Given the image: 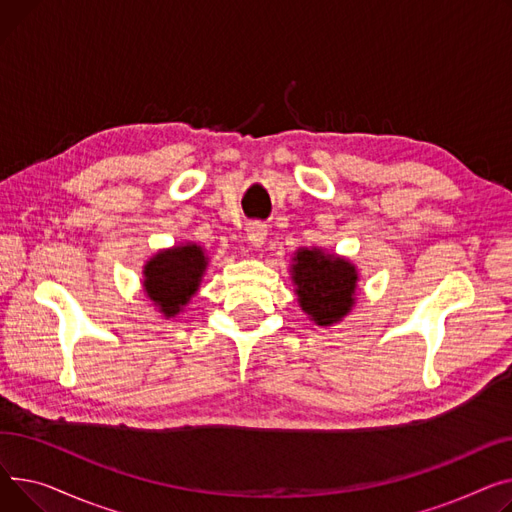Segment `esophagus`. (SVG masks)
Wrapping results in <instances>:
<instances>
[{
  "instance_id": "34e87169",
  "label": "esophagus",
  "mask_w": 512,
  "mask_h": 512,
  "mask_svg": "<svg viewBox=\"0 0 512 512\" xmlns=\"http://www.w3.org/2000/svg\"><path fill=\"white\" fill-rule=\"evenodd\" d=\"M266 225L264 223H258V221H254V223H248V227H246V233H248V242L254 246V248H260L262 244H264V239H266Z\"/></svg>"
}]
</instances>
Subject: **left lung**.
I'll return each instance as SVG.
<instances>
[{
  "label": "left lung",
  "instance_id": "8db88e82",
  "mask_svg": "<svg viewBox=\"0 0 512 512\" xmlns=\"http://www.w3.org/2000/svg\"><path fill=\"white\" fill-rule=\"evenodd\" d=\"M357 268L341 256L318 248H299L291 264V281L299 308L318 326L343 320L355 304Z\"/></svg>",
  "mask_w": 512,
  "mask_h": 512
}]
</instances>
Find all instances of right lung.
I'll return each instance as SVG.
<instances>
[{
	"label": "right lung",
	"mask_w": 512,
	"mask_h": 512,
	"mask_svg": "<svg viewBox=\"0 0 512 512\" xmlns=\"http://www.w3.org/2000/svg\"><path fill=\"white\" fill-rule=\"evenodd\" d=\"M208 258L198 244L161 250L144 264L142 285L165 318L179 314L198 291Z\"/></svg>",
	"instance_id": "obj_1"
}]
</instances>
